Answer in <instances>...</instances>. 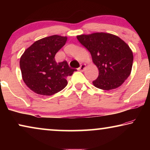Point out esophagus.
Instances as JSON below:
<instances>
[{
  "instance_id": "esophagus-1",
  "label": "esophagus",
  "mask_w": 150,
  "mask_h": 150,
  "mask_svg": "<svg viewBox=\"0 0 150 150\" xmlns=\"http://www.w3.org/2000/svg\"><path fill=\"white\" fill-rule=\"evenodd\" d=\"M85 67H86V64H82V65H81V66H80L79 68L78 69V70L83 71H84V69H85Z\"/></svg>"
}]
</instances>
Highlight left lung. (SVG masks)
I'll use <instances>...</instances> for the list:
<instances>
[{
	"mask_svg": "<svg viewBox=\"0 0 150 150\" xmlns=\"http://www.w3.org/2000/svg\"><path fill=\"white\" fill-rule=\"evenodd\" d=\"M78 40L91 53L92 61L99 70L93 85L109 90L120 87L132 70V51L124 41L107 33L77 35Z\"/></svg>",
	"mask_w": 150,
	"mask_h": 150,
	"instance_id": "1",
	"label": "left lung"
}]
</instances>
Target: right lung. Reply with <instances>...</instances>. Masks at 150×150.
Returning a JSON list of instances; mask_svg holds the SVG:
<instances>
[{
  "mask_svg": "<svg viewBox=\"0 0 150 150\" xmlns=\"http://www.w3.org/2000/svg\"><path fill=\"white\" fill-rule=\"evenodd\" d=\"M67 39L57 35L40 39L20 57L22 80L37 94L52 96L58 93L67 86V76L76 71L69 67L66 61H55V54L65 44Z\"/></svg>",
  "mask_w": 150,
  "mask_h": 150,
  "instance_id": "right-lung-1",
  "label": "right lung"
}]
</instances>
